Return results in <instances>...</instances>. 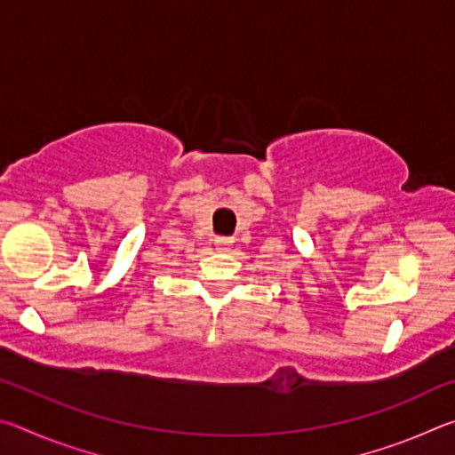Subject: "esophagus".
Masks as SVG:
<instances>
[{
  "mask_svg": "<svg viewBox=\"0 0 455 455\" xmlns=\"http://www.w3.org/2000/svg\"><path fill=\"white\" fill-rule=\"evenodd\" d=\"M228 243L233 241H230V238H217V244H228Z\"/></svg>",
  "mask_w": 455,
  "mask_h": 455,
  "instance_id": "34e87169",
  "label": "esophagus"
}]
</instances>
